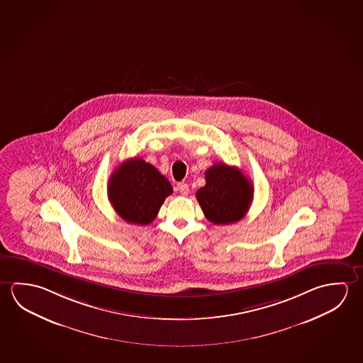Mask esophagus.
Masks as SVG:
<instances>
[{
	"label": "esophagus",
	"instance_id": "esophagus-1",
	"mask_svg": "<svg viewBox=\"0 0 363 363\" xmlns=\"http://www.w3.org/2000/svg\"><path fill=\"white\" fill-rule=\"evenodd\" d=\"M177 190H179V192L181 194V195L186 196V195L189 194L190 189H189V184H184V182H179V184H177Z\"/></svg>",
	"mask_w": 363,
	"mask_h": 363
}]
</instances>
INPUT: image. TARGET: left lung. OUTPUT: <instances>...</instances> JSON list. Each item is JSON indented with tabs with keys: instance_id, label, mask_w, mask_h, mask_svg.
Segmentation results:
<instances>
[{
	"instance_id": "obj_1",
	"label": "left lung",
	"mask_w": 363,
	"mask_h": 363,
	"mask_svg": "<svg viewBox=\"0 0 363 363\" xmlns=\"http://www.w3.org/2000/svg\"><path fill=\"white\" fill-rule=\"evenodd\" d=\"M206 184L196 199L206 219L214 224L237 223L247 214L253 199V186L237 167L215 163L205 172Z\"/></svg>"
}]
</instances>
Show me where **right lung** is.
Listing matches in <instances>:
<instances>
[{
  "label": "right lung",
  "mask_w": 363,
  "mask_h": 363,
  "mask_svg": "<svg viewBox=\"0 0 363 363\" xmlns=\"http://www.w3.org/2000/svg\"><path fill=\"white\" fill-rule=\"evenodd\" d=\"M172 191L169 181L140 158L124 162L107 184L108 200L116 214L138 225L150 224Z\"/></svg>",
  "instance_id": "obj_1"
}]
</instances>
